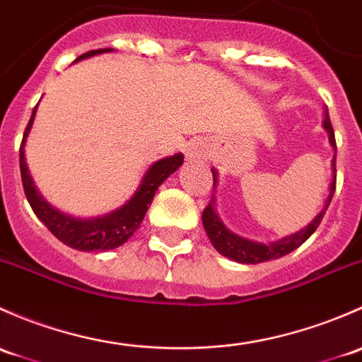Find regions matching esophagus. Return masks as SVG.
Instances as JSON below:
<instances>
[{
    "label": "esophagus",
    "instance_id": "34e87169",
    "mask_svg": "<svg viewBox=\"0 0 362 362\" xmlns=\"http://www.w3.org/2000/svg\"><path fill=\"white\" fill-rule=\"evenodd\" d=\"M186 156L193 162H207L211 158V151H209V146L204 141H195L186 150Z\"/></svg>",
    "mask_w": 362,
    "mask_h": 362
}]
</instances>
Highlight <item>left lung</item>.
Instances as JSON below:
<instances>
[{
	"mask_svg": "<svg viewBox=\"0 0 362 362\" xmlns=\"http://www.w3.org/2000/svg\"><path fill=\"white\" fill-rule=\"evenodd\" d=\"M322 129L327 132V139H329V144L333 146L334 155L333 160H331V174H333V180L329 182V188H327V197L324 200L322 209L317 212L314 219L308 223L307 226H303L298 232L291 233L288 237H282L279 240L274 242H256L249 240V238L237 235V233L230 232L225 225H223L221 218L216 212V197L212 195V200L209 202V206L204 209L202 212V223L204 228H206V233L211 240V244L214 245L216 251L219 255H223L225 258L233 259L237 263H245V264H256L268 262V259H277L282 258V256L289 255V252L294 251V249L300 247L312 233L317 230V226L322 221L324 214H326L327 206H329L331 199H333L334 186H337V143H334V132L333 127H331L329 115H327V110H324V118H322ZM212 180H214V188L218 186V170L212 169Z\"/></svg>",
	"mask_w": 362,
	"mask_h": 362,
	"instance_id": "obj_1",
	"label": "left lung"
}]
</instances>
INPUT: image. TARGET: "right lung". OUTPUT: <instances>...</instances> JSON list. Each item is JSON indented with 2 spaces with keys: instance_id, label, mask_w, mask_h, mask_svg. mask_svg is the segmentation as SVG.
I'll return each mask as SVG.
<instances>
[{
  "instance_id": "add662e5",
  "label": "right lung",
  "mask_w": 362,
  "mask_h": 362,
  "mask_svg": "<svg viewBox=\"0 0 362 362\" xmlns=\"http://www.w3.org/2000/svg\"><path fill=\"white\" fill-rule=\"evenodd\" d=\"M107 52H113V48H99V50L87 52V54L80 55L74 62L83 61V59L94 57L99 54H107ZM36 110H38V104L33 110L31 120H29L28 127H25L24 137H22L21 151V176H22V185H24L25 197H28V202L31 204L33 211L38 216L40 221L54 233L62 244L69 245V247L78 249V251H110V249L118 247V245L125 244L130 237L134 235L137 228H139L141 221L146 216L148 209H150L151 202H153V197L158 189V186L162 185L170 174L176 173L177 169L182 165V153H176L165 156V158L156 160L155 163H151L148 167V170L144 173L143 180H141L139 186L134 192V195L129 200L115 211L107 212V214L95 216V218H76V216H71L68 212L59 211L57 207H54L52 204H48L43 199L42 193L38 192V188L35 186L31 174H29L28 163H25V155H24V146L25 141H28L29 132H31L33 122H35Z\"/></svg>"
}]
</instances>
